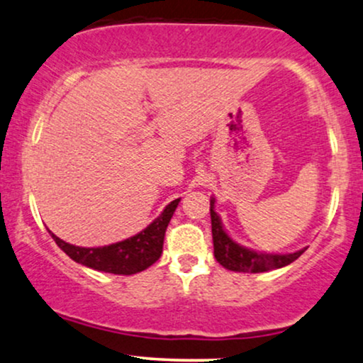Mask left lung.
Here are the masks:
<instances>
[{
  "label": "left lung",
  "instance_id": "8db88e82",
  "mask_svg": "<svg viewBox=\"0 0 363 363\" xmlns=\"http://www.w3.org/2000/svg\"><path fill=\"white\" fill-rule=\"evenodd\" d=\"M209 213H211V231L213 245H215V259L223 265L225 269L235 270V272H267V270L286 267L299 259L306 248L294 253H260L248 250V248L238 245L228 237L220 216L215 211V198L209 201Z\"/></svg>",
  "mask_w": 363,
  "mask_h": 363
}]
</instances>
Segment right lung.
Segmentation results:
<instances>
[{"label": "right lung", "instance_id": "obj_1", "mask_svg": "<svg viewBox=\"0 0 363 363\" xmlns=\"http://www.w3.org/2000/svg\"><path fill=\"white\" fill-rule=\"evenodd\" d=\"M179 201L181 199H174L172 203L167 204L162 215L152 221L138 235L126 238L123 242L111 243V245L96 248L76 247L55 237L52 231H49V233L55 240L57 245L60 247V250H64L77 264L108 274L132 276V274L142 272V270L150 267L162 255L165 230H167V225L174 211H176Z\"/></svg>", "mask_w": 363, "mask_h": 363}]
</instances>
